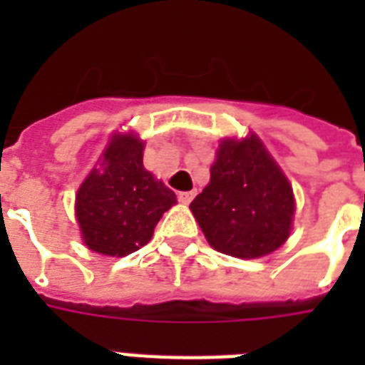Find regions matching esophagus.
Masks as SVG:
<instances>
[{
  "label": "esophagus",
  "mask_w": 365,
  "mask_h": 365,
  "mask_svg": "<svg viewBox=\"0 0 365 365\" xmlns=\"http://www.w3.org/2000/svg\"><path fill=\"white\" fill-rule=\"evenodd\" d=\"M193 197H195V191H180V193H178V199H180L182 205H189V202L193 200Z\"/></svg>",
  "instance_id": "1"
}]
</instances>
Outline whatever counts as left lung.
<instances>
[{"label": "left lung", "mask_w": 365, "mask_h": 365, "mask_svg": "<svg viewBox=\"0 0 365 365\" xmlns=\"http://www.w3.org/2000/svg\"><path fill=\"white\" fill-rule=\"evenodd\" d=\"M212 248L254 259L289 237L295 200L288 178L255 134L223 140L210 183L189 205Z\"/></svg>", "instance_id": "8db88e82"}]
</instances>
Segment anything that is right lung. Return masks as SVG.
<instances>
[{
    "label": "right lung",
    "mask_w": 365,
    "mask_h": 365,
    "mask_svg": "<svg viewBox=\"0 0 365 365\" xmlns=\"http://www.w3.org/2000/svg\"><path fill=\"white\" fill-rule=\"evenodd\" d=\"M176 195L143 168V142L136 134H113L76 197V216L88 250L128 255L151 240L155 225Z\"/></svg>",
    "instance_id": "1"
}]
</instances>
